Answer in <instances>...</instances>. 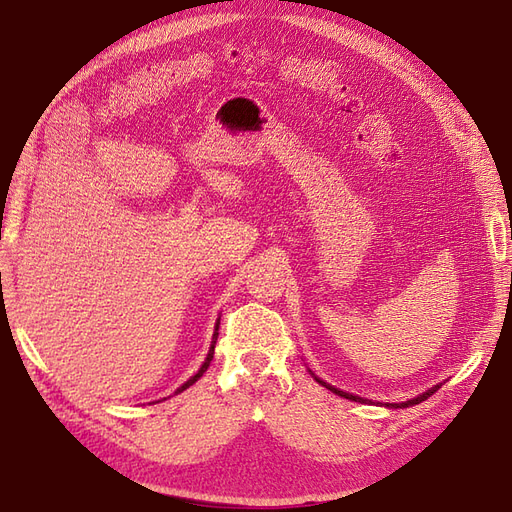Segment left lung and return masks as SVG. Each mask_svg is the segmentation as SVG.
<instances>
[{
    "mask_svg": "<svg viewBox=\"0 0 512 512\" xmlns=\"http://www.w3.org/2000/svg\"><path fill=\"white\" fill-rule=\"evenodd\" d=\"M314 376V374H312ZM316 378V376H314ZM316 382L318 384H322V386H327L329 391H333L335 395H339V397H346V399H350V401H361V404H367V399H363V397H359V395H352V393H344V391H339V389H335V386H331V384H327L324 380H320V378H316ZM442 384H436V386H431L429 391H425L423 395H418V397H414V399H408V401H401V404H384L386 408H408V406H416V404H421V401H425L427 397H431L433 393H436L438 389H440Z\"/></svg>",
    "mask_w": 512,
    "mask_h": 512,
    "instance_id": "obj_1",
    "label": "left lung"
}]
</instances>
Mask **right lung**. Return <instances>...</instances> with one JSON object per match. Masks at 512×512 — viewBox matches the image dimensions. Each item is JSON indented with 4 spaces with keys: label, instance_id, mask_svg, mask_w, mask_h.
Returning <instances> with one entry per match:
<instances>
[{
    "label": "right lung",
    "instance_id": "right-lung-1",
    "mask_svg": "<svg viewBox=\"0 0 512 512\" xmlns=\"http://www.w3.org/2000/svg\"><path fill=\"white\" fill-rule=\"evenodd\" d=\"M218 329H220V320H218V322H215V331H213V342H211V348H209V352H207V359H205V363H203V365H200V369H198V371H196V374H194V376H192V378H190V380H188V382H185V384H181V386H179V389H177V391H175V395H177V393H181V391H185V389H190V386H192V384H194V382H196V380H198V378H200V376H203V374H205V371H207V367H209V363H211V361H213V350H215V339H218V335H220V333H218Z\"/></svg>",
    "mask_w": 512,
    "mask_h": 512
}]
</instances>
